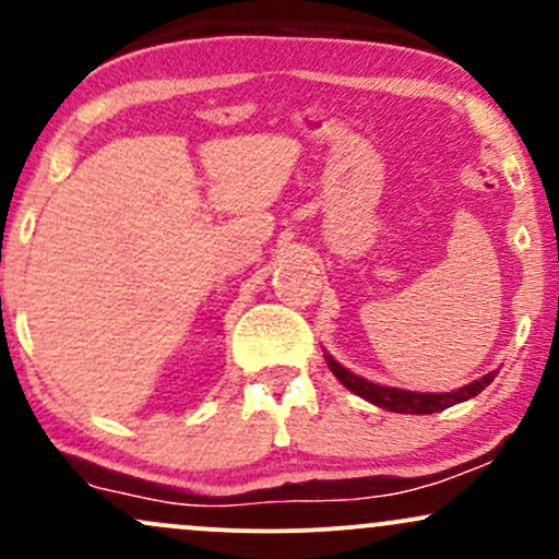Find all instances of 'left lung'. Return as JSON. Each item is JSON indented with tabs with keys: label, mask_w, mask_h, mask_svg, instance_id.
I'll return each mask as SVG.
<instances>
[{
	"label": "left lung",
	"mask_w": 559,
	"mask_h": 559,
	"mask_svg": "<svg viewBox=\"0 0 559 559\" xmlns=\"http://www.w3.org/2000/svg\"><path fill=\"white\" fill-rule=\"evenodd\" d=\"M325 362H329L331 373L336 376L338 381L352 391V394L362 396L365 402L376 404V407L381 409H389V413H402V415H431V413H441V409L452 407V404L473 400V396H478L480 391L493 381V376L499 373V370H491V373H486L484 378H476V381L467 383V386H460L454 391H439V394H436V391H407L396 386H383V383H373L368 381V378L346 370L342 362L333 360L329 352H325Z\"/></svg>",
	"instance_id": "obj_1"
}]
</instances>
